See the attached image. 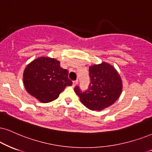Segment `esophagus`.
<instances>
[{
  "instance_id": "esophagus-1",
  "label": "esophagus",
  "mask_w": 152,
  "mask_h": 152,
  "mask_svg": "<svg viewBox=\"0 0 152 152\" xmlns=\"http://www.w3.org/2000/svg\"><path fill=\"white\" fill-rule=\"evenodd\" d=\"M77 83H78V80H75V81L72 82V86H73V87H75V86L77 85Z\"/></svg>"
}]
</instances>
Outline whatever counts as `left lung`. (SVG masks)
Returning a JSON list of instances; mask_svg holds the SVG:
<instances>
[{
    "instance_id": "1",
    "label": "left lung",
    "mask_w": 152,
    "mask_h": 152,
    "mask_svg": "<svg viewBox=\"0 0 152 152\" xmlns=\"http://www.w3.org/2000/svg\"><path fill=\"white\" fill-rule=\"evenodd\" d=\"M90 83L85 91L75 87V91L85 106L91 110H102L119 98L123 84L119 74L111 65L103 62L89 69Z\"/></svg>"
}]
</instances>
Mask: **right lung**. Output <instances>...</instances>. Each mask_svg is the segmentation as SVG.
I'll list each match as a JSON object with an SVG mask.
<instances>
[{
	"label": "right lung",
	"mask_w": 152,
	"mask_h": 152,
	"mask_svg": "<svg viewBox=\"0 0 152 152\" xmlns=\"http://www.w3.org/2000/svg\"><path fill=\"white\" fill-rule=\"evenodd\" d=\"M23 82L27 92L42 103L55 100L67 86L72 85L68 71L62 68L58 61L48 57L38 58L27 65Z\"/></svg>",
	"instance_id": "right-lung-1"
}]
</instances>
